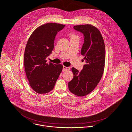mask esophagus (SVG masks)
<instances>
[{
  "label": "esophagus",
  "mask_w": 132,
  "mask_h": 132,
  "mask_svg": "<svg viewBox=\"0 0 132 132\" xmlns=\"http://www.w3.org/2000/svg\"><path fill=\"white\" fill-rule=\"evenodd\" d=\"M70 69V68L69 67H66L63 66V71H67V70H69Z\"/></svg>",
  "instance_id": "1"
}]
</instances>
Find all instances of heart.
Masks as SVG:
<instances>
[{"label": "heart", "instance_id": "b5f03b06", "mask_svg": "<svg viewBox=\"0 0 132 132\" xmlns=\"http://www.w3.org/2000/svg\"><path fill=\"white\" fill-rule=\"evenodd\" d=\"M71 37H75V36H73V35H71Z\"/></svg>", "mask_w": 132, "mask_h": 132}]
</instances>
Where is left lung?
<instances>
[{"instance_id": "left-lung-1", "label": "left lung", "mask_w": 132, "mask_h": 132, "mask_svg": "<svg viewBox=\"0 0 132 132\" xmlns=\"http://www.w3.org/2000/svg\"><path fill=\"white\" fill-rule=\"evenodd\" d=\"M73 29L83 35L81 54L84 56L86 64L80 72L72 68L74 76L68 83V88L72 93L83 96L90 93L102 78L105 64V45L102 34L95 27L78 25Z\"/></svg>"}]
</instances>
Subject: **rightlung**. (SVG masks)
Listing matches in <instances>:
<instances>
[{
	"label": "right lung",
	"mask_w": 132,
	"mask_h": 132,
	"mask_svg": "<svg viewBox=\"0 0 132 132\" xmlns=\"http://www.w3.org/2000/svg\"><path fill=\"white\" fill-rule=\"evenodd\" d=\"M65 25L47 23L37 28L29 39L24 51L26 73L32 89L40 94L51 91L63 69L61 64L47 63L57 33Z\"/></svg>",
	"instance_id": "obj_1"
}]
</instances>
